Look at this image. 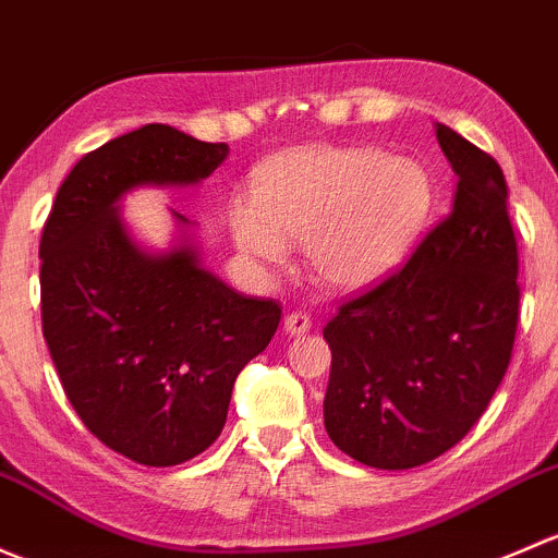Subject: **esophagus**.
Here are the masks:
<instances>
[{
    "instance_id": "34e87169",
    "label": "esophagus",
    "mask_w": 558,
    "mask_h": 558,
    "mask_svg": "<svg viewBox=\"0 0 558 558\" xmlns=\"http://www.w3.org/2000/svg\"><path fill=\"white\" fill-rule=\"evenodd\" d=\"M284 330L290 332V336H303V332L312 330V317L303 312H292L284 317Z\"/></svg>"
}]
</instances>
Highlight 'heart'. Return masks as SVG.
<instances>
[{"mask_svg":"<svg viewBox=\"0 0 558 558\" xmlns=\"http://www.w3.org/2000/svg\"><path fill=\"white\" fill-rule=\"evenodd\" d=\"M435 209L427 169L381 147L308 145L263 160L228 211L244 255L279 266L301 244L322 287L363 292L398 271Z\"/></svg>","mask_w":558,"mask_h":558,"instance_id":"heart-1","label":"heart"}]
</instances>
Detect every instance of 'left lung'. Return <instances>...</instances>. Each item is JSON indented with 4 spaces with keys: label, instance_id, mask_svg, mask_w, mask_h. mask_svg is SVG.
<instances>
[{
    "label": "left lung",
    "instance_id": "left-lung-1",
    "mask_svg": "<svg viewBox=\"0 0 558 558\" xmlns=\"http://www.w3.org/2000/svg\"><path fill=\"white\" fill-rule=\"evenodd\" d=\"M438 145L459 177L451 215L398 274L325 325L332 352L325 429L367 468L433 462L497 392L519 325V246L497 160L449 125Z\"/></svg>",
    "mask_w": 558,
    "mask_h": 558
}]
</instances>
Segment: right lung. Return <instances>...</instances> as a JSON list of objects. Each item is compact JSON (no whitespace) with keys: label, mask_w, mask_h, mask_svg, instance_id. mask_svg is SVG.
Here are the masks:
<instances>
[{"label":"right lung","mask_w":558,"mask_h":558,"mask_svg":"<svg viewBox=\"0 0 558 558\" xmlns=\"http://www.w3.org/2000/svg\"><path fill=\"white\" fill-rule=\"evenodd\" d=\"M226 158L222 142L142 125L74 163L43 228V336L61 387L101 444L147 468L215 444L233 381L268 347L281 306L239 295L187 239L142 250L118 201L142 185H198Z\"/></svg>","instance_id":"1"}]
</instances>
